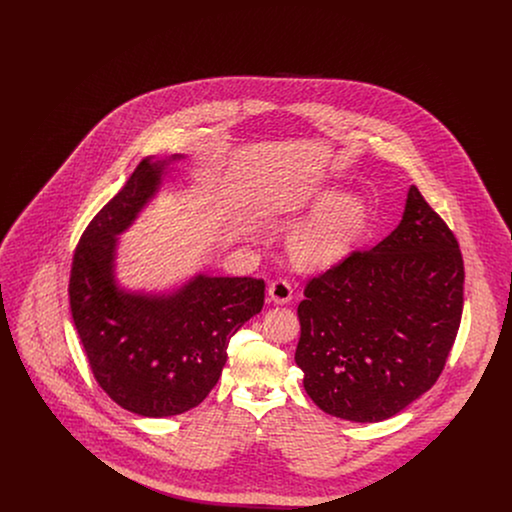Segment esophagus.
<instances>
[{
    "label": "esophagus",
    "instance_id": "34e87169",
    "mask_svg": "<svg viewBox=\"0 0 512 512\" xmlns=\"http://www.w3.org/2000/svg\"><path fill=\"white\" fill-rule=\"evenodd\" d=\"M268 297H270V301L276 303V305H286V303H290L293 297L292 284H290L288 280H284V278L274 280V282L268 286Z\"/></svg>",
    "mask_w": 512,
    "mask_h": 512
}]
</instances>
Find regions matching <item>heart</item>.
Segmentation results:
<instances>
[{
    "mask_svg": "<svg viewBox=\"0 0 512 512\" xmlns=\"http://www.w3.org/2000/svg\"><path fill=\"white\" fill-rule=\"evenodd\" d=\"M315 207L320 213L293 234L290 253L299 267H334L361 240L368 203L363 195L341 197L338 190H326L318 195Z\"/></svg>",
    "mask_w": 512,
    "mask_h": 512,
    "instance_id": "obj_1",
    "label": "heart"
}]
</instances>
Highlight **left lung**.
Here are the masks:
<instances>
[{
  "instance_id": "left-lung-1",
  "label": "left lung",
  "mask_w": 512,
  "mask_h": 512,
  "mask_svg": "<svg viewBox=\"0 0 512 512\" xmlns=\"http://www.w3.org/2000/svg\"><path fill=\"white\" fill-rule=\"evenodd\" d=\"M464 265L445 220L411 186L399 226L313 276L295 363L324 413L380 422L430 390L463 315Z\"/></svg>"
}]
</instances>
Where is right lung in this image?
Masks as SVG:
<instances>
[{"label": "right lung", "mask_w": 512, "mask_h": 512, "mask_svg": "<svg viewBox=\"0 0 512 512\" xmlns=\"http://www.w3.org/2000/svg\"><path fill=\"white\" fill-rule=\"evenodd\" d=\"M169 161L144 159L86 226L69 280L74 326L96 382L122 409L151 418L186 413L209 395L232 336L265 303V282L249 276L197 274L169 295L119 290L117 236L159 190Z\"/></svg>", "instance_id": "right-lung-1"}]
</instances>
